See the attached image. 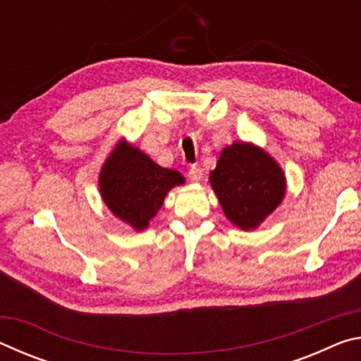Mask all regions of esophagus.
<instances>
[{
    "mask_svg": "<svg viewBox=\"0 0 361 361\" xmlns=\"http://www.w3.org/2000/svg\"><path fill=\"white\" fill-rule=\"evenodd\" d=\"M202 175H204L202 170H200L197 166H191V167H189V170H188L189 180L194 181V183H197V181L202 180Z\"/></svg>",
    "mask_w": 361,
    "mask_h": 361,
    "instance_id": "34e87169",
    "label": "esophagus"
}]
</instances>
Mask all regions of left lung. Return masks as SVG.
<instances>
[{
    "label": "left lung",
    "mask_w": 361,
    "mask_h": 361,
    "mask_svg": "<svg viewBox=\"0 0 361 361\" xmlns=\"http://www.w3.org/2000/svg\"><path fill=\"white\" fill-rule=\"evenodd\" d=\"M210 183L224 215L243 231L258 228L285 197L279 164L259 146L234 142L221 151Z\"/></svg>",
    "instance_id": "obj_1"
}]
</instances>
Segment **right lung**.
Returning <instances> with one entry per match:
<instances>
[{
    "label": "right lung",
    "instance_id": "1",
    "mask_svg": "<svg viewBox=\"0 0 361 361\" xmlns=\"http://www.w3.org/2000/svg\"><path fill=\"white\" fill-rule=\"evenodd\" d=\"M183 183L185 176L180 172L157 166L126 140L116 145L99 176L103 202L135 231L148 228L170 189Z\"/></svg>",
    "mask_w": 361,
    "mask_h": 361
}]
</instances>
